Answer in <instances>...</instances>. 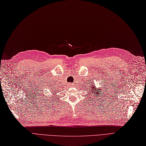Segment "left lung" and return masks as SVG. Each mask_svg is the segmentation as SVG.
Here are the masks:
<instances>
[{
    "label": "left lung",
    "instance_id": "8db88e82",
    "mask_svg": "<svg viewBox=\"0 0 146 146\" xmlns=\"http://www.w3.org/2000/svg\"><path fill=\"white\" fill-rule=\"evenodd\" d=\"M100 84H101V83H100ZM104 86H105V85ZM88 90H89V91H90L92 94V96L94 98H98L99 96H102V94L105 93L104 92L102 91V90H104V86H102V88H97L96 86V85H92L90 86V88H88ZM103 96H104V95H103ZM94 98H92V99H94Z\"/></svg>",
    "mask_w": 146,
    "mask_h": 146
}]
</instances>
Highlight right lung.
I'll return each mask as SVG.
<instances>
[{
    "mask_svg": "<svg viewBox=\"0 0 146 146\" xmlns=\"http://www.w3.org/2000/svg\"><path fill=\"white\" fill-rule=\"evenodd\" d=\"M54 94H55V93H56V92H55V91H54Z\"/></svg>",
    "mask_w": 146,
    "mask_h": 146,
    "instance_id": "1",
    "label": "right lung"
}]
</instances>
